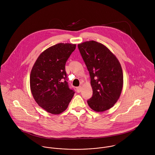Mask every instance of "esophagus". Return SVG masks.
Listing matches in <instances>:
<instances>
[{"label":"esophagus","instance_id":"1","mask_svg":"<svg viewBox=\"0 0 155 155\" xmlns=\"http://www.w3.org/2000/svg\"><path fill=\"white\" fill-rule=\"evenodd\" d=\"M76 89H77V91H78V92H80L82 91V87H81V86H79V87H78L76 88Z\"/></svg>","mask_w":155,"mask_h":155}]
</instances>
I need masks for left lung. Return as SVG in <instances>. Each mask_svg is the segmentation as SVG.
I'll return each mask as SVG.
<instances>
[{"label": "left lung", "instance_id": "obj_1", "mask_svg": "<svg viewBox=\"0 0 155 155\" xmlns=\"http://www.w3.org/2000/svg\"><path fill=\"white\" fill-rule=\"evenodd\" d=\"M91 77L92 97L87 101L91 109L103 112L111 108L122 92L124 76L116 57L103 44L94 41L78 44Z\"/></svg>", "mask_w": 155, "mask_h": 155}]
</instances>
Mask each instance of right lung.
Masks as SVG:
<instances>
[{
  "instance_id": "1",
  "label": "right lung",
  "mask_w": 155,
  "mask_h": 155,
  "mask_svg": "<svg viewBox=\"0 0 155 155\" xmlns=\"http://www.w3.org/2000/svg\"><path fill=\"white\" fill-rule=\"evenodd\" d=\"M76 44L60 43L43 51L30 73V85L37 104L45 110L58 114L66 110L74 92L67 82L65 65Z\"/></svg>"
}]
</instances>
